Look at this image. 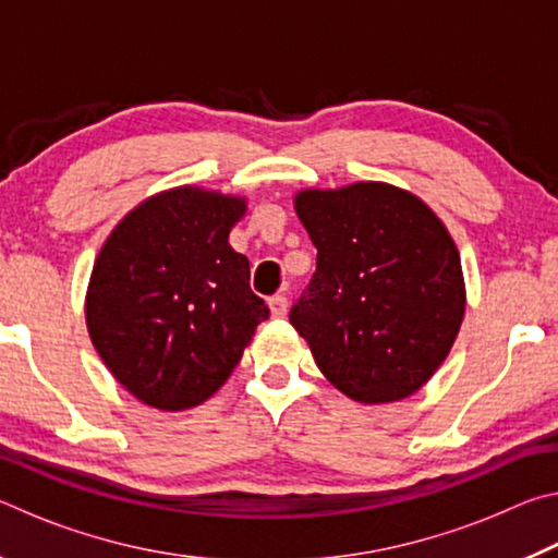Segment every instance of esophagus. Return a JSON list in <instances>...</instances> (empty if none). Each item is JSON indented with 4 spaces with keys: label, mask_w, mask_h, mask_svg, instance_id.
Instances as JSON below:
<instances>
[{
    "label": "esophagus",
    "mask_w": 558,
    "mask_h": 558,
    "mask_svg": "<svg viewBox=\"0 0 558 558\" xmlns=\"http://www.w3.org/2000/svg\"><path fill=\"white\" fill-rule=\"evenodd\" d=\"M268 307H270L272 317H286L288 315V298L286 295H272L268 300Z\"/></svg>",
    "instance_id": "1"
}]
</instances>
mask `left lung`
Returning <instances> with one entry per match:
<instances>
[{
    "instance_id": "obj_1",
    "label": "left lung",
    "mask_w": 558,
    "mask_h": 558,
    "mask_svg": "<svg viewBox=\"0 0 558 558\" xmlns=\"http://www.w3.org/2000/svg\"><path fill=\"white\" fill-rule=\"evenodd\" d=\"M295 211L317 270L292 327L349 399H409L446 362L465 315L456 241L428 204L384 182L305 189Z\"/></svg>"
}]
</instances>
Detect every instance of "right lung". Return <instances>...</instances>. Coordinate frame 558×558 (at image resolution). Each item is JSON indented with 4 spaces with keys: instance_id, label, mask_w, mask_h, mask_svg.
<instances>
[{
    "instance_id": "obj_1",
    "label": "right lung",
    "mask_w": 558,
    "mask_h": 558,
    "mask_svg": "<svg viewBox=\"0 0 558 558\" xmlns=\"http://www.w3.org/2000/svg\"><path fill=\"white\" fill-rule=\"evenodd\" d=\"M245 199L177 186L122 219L96 258L86 325L102 364L159 411H184L221 389L268 307L229 233Z\"/></svg>"
}]
</instances>
